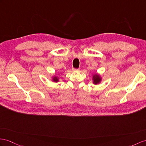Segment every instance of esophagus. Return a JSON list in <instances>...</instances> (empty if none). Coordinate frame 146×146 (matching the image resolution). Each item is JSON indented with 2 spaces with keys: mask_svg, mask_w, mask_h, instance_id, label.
Returning a JSON list of instances; mask_svg holds the SVG:
<instances>
[{
  "mask_svg": "<svg viewBox=\"0 0 146 146\" xmlns=\"http://www.w3.org/2000/svg\"><path fill=\"white\" fill-rule=\"evenodd\" d=\"M72 70L74 71V72H78V71H79V69H72Z\"/></svg>",
  "mask_w": 146,
  "mask_h": 146,
  "instance_id": "1",
  "label": "esophagus"
}]
</instances>
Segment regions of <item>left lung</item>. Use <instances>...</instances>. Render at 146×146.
Segmentation results:
<instances>
[{
  "instance_id": "1",
  "label": "left lung",
  "mask_w": 146,
  "mask_h": 146,
  "mask_svg": "<svg viewBox=\"0 0 146 146\" xmlns=\"http://www.w3.org/2000/svg\"><path fill=\"white\" fill-rule=\"evenodd\" d=\"M102 78L98 74H95L93 76V83L94 84H98L101 82Z\"/></svg>"
}]
</instances>
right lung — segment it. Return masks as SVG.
I'll return each mask as SVG.
<instances>
[{
	"mask_svg": "<svg viewBox=\"0 0 146 146\" xmlns=\"http://www.w3.org/2000/svg\"><path fill=\"white\" fill-rule=\"evenodd\" d=\"M52 81L55 82H58L59 81V78L57 76H54L52 77Z\"/></svg>",
	"mask_w": 146,
	"mask_h": 146,
	"instance_id": "right-lung-1",
	"label": "right lung"
}]
</instances>
